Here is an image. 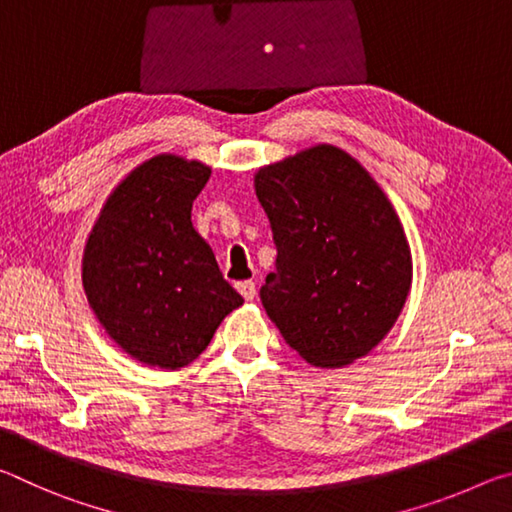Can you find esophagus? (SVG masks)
I'll use <instances>...</instances> for the list:
<instances>
[{"instance_id":"obj_1","label":"esophagus","mask_w":512,"mask_h":512,"mask_svg":"<svg viewBox=\"0 0 512 512\" xmlns=\"http://www.w3.org/2000/svg\"><path fill=\"white\" fill-rule=\"evenodd\" d=\"M237 291L241 293V296H244V300H253V298H255V293H257V289H255V282H253V280H244V282H239V284H237Z\"/></svg>"}]
</instances>
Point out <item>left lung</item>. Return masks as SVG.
Instances as JSON below:
<instances>
[{
  "instance_id": "8db88e82",
  "label": "left lung",
  "mask_w": 512,
  "mask_h": 512,
  "mask_svg": "<svg viewBox=\"0 0 512 512\" xmlns=\"http://www.w3.org/2000/svg\"><path fill=\"white\" fill-rule=\"evenodd\" d=\"M255 194L277 248L259 291L268 318L316 368L366 357L391 332L413 277L391 201L332 144L262 167Z\"/></svg>"
}]
</instances>
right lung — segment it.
<instances>
[{
  "instance_id": "1",
  "label": "right lung",
  "mask_w": 512,
  "mask_h": 512,
  "mask_svg": "<svg viewBox=\"0 0 512 512\" xmlns=\"http://www.w3.org/2000/svg\"><path fill=\"white\" fill-rule=\"evenodd\" d=\"M210 173L171 153L142 162L108 196L85 244L83 289L94 316L146 366L192 363L244 302L192 223Z\"/></svg>"
}]
</instances>
